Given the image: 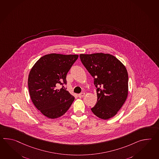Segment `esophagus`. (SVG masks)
I'll return each mask as SVG.
<instances>
[{
    "instance_id": "obj_1",
    "label": "esophagus",
    "mask_w": 159,
    "mask_h": 159,
    "mask_svg": "<svg viewBox=\"0 0 159 159\" xmlns=\"http://www.w3.org/2000/svg\"><path fill=\"white\" fill-rule=\"evenodd\" d=\"M85 93H84V92H82L81 93H79V94L78 95V96H79V98H83V97Z\"/></svg>"
}]
</instances>
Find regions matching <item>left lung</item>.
<instances>
[{
	"mask_svg": "<svg viewBox=\"0 0 159 159\" xmlns=\"http://www.w3.org/2000/svg\"><path fill=\"white\" fill-rule=\"evenodd\" d=\"M80 58L94 78L97 88V102L91 111L102 119H109L116 115L127 99V69L120 60L109 53L80 54Z\"/></svg>",
	"mask_w": 159,
	"mask_h": 159,
	"instance_id": "obj_1",
	"label": "left lung"
}]
</instances>
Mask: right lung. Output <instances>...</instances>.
<instances>
[{
  "instance_id": "add662e5",
  "label": "right lung",
  "mask_w": 159,
  "mask_h": 159,
  "mask_svg": "<svg viewBox=\"0 0 159 159\" xmlns=\"http://www.w3.org/2000/svg\"><path fill=\"white\" fill-rule=\"evenodd\" d=\"M78 55L50 53L41 57L28 75L29 93L33 104L43 115L56 119L67 112L74 100L64 86L66 76Z\"/></svg>"
}]
</instances>
